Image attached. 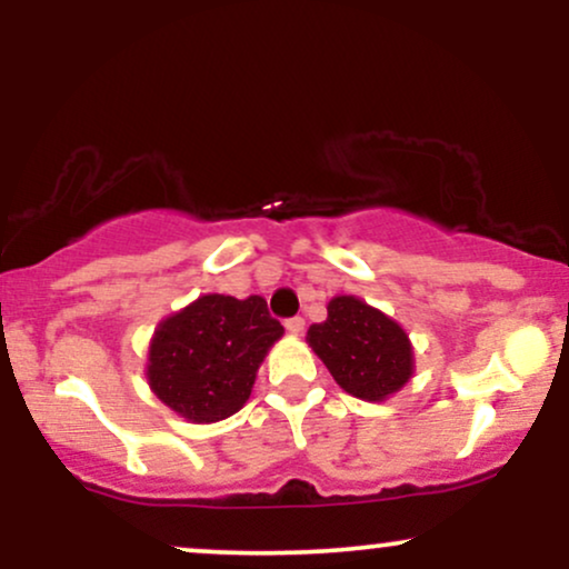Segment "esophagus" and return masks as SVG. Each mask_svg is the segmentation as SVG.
<instances>
[{"mask_svg":"<svg viewBox=\"0 0 569 569\" xmlns=\"http://www.w3.org/2000/svg\"><path fill=\"white\" fill-rule=\"evenodd\" d=\"M286 331H289V335H302L305 331V318H289V321H286Z\"/></svg>","mask_w":569,"mask_h":569,"instance_id":"34e87169","label":"esophagus"}]
</instances>
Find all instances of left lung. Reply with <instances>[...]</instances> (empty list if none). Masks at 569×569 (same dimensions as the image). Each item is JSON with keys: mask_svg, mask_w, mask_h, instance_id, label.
<instances>
[{"mask_svg": "<svg viewBox=\"0 0 569 569\" xmlns=\"http://www.w3.org/2000/svg\"><path fill=\"white\" fill-rule=\"evenodd\" d=\"M323 323L307 329V342L339 388L361 401H385L415 375L407 331L358 297H335Z\"/></svg>", "mask_w": 569, "mask_h": 569, "instance_id": "8db88e82", "label": "left lung"}]
</instances>
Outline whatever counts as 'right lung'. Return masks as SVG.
Instances as JSON below:
<instances>
[{"label":"right lung","instance_id":"1","mask_svg":"<svg viewBox=\"0 0 569 569\" xmlns=\"http://www.w3.org/2000/svg\"><path fill=\"white\" fill-rule=\"evenodd\" d=\"M283 326L262 297L206 293L154 329L147 380L189 422H219L243 409L267 350Z\"/></svg>","mask_w":569,"mask_h":569}]
</instances>
